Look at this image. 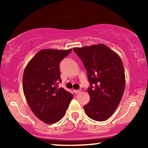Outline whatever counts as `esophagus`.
<instances>
[{
  "label": "esophagus",
  "mask_w": 148,
  "mask_h": 148,
  "mask_svg": "<svg viewBox=\"0 0 148 148\" xmlns=\"http://www.w3.org/2000/svg\"><path fill=\"white\" fill-rule=\"evenodd\" d=\"M73 92H74L75 93V94H77V93L80 92H81V90H73Z\"/></svg>",
  "instance_id": "34e87169"
}]
</instances>
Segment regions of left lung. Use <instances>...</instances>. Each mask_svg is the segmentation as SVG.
<instances>
[{
    "instance_id": "1",
    "label": "left lung",
    "mask_w": 148,
    "mask_h": 148,
    "mask_svg": "<svg viewBox=\"0 0 148 148\" xmlns=\"http://www.w3.org/2000/svg\"><path fill=\"white\" fill-rule=\"evenodd\" d=\"M82 60L90 83L86 114L96 121L111 116L123 97L125 86L123 63L118 54L103 44L74 48Z\"/></svg>"
}]
</instances>
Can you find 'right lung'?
<instances>
[{
    "instance_id": "obj_1",
    "label": "right lung",
    "mask_w": 148,
    "mask_h": 148,
    "mask_svg": "<svg viewBox=\"0 0 148 148\" xmlns=\"http://www.w3.org/2000/svg\"><path fill=\"white\" fill-rule=\"evenodd\" d=\"M72 49H42L29 61L23 75V90L30 109L47 124L58 122L64 116L73 95L58 88L61 82L60 61Z\"/></svg>"
}]
</instances>
